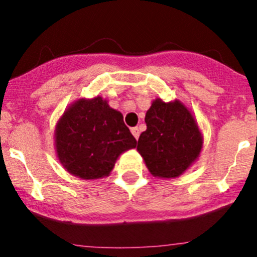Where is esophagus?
Segmentation results:
<instances>
[{
	"mask_svg": "<svg viewBox=\"0 0 257 257\" xmlns=\"http://www.w3.org/2000/svg\"><path fill=\"white\" fill-rule=\"evenodd\" d=\"M132 134L134 136V138L138 139L139 136H141V131H139L138 126H134V128H132Z\"/></svg>",
	"mask_w": 257,
	"mask_h": 257,
	"instance_id": "obj_1",
	"label": "esophagus"
}]
</instances>
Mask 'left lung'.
Segmentation results:
<instances>
[{
  "mask_svg": "<svg viewBox=\"0 0 257 257\" xmlns=\"http://www.w3.org/2000/svg\"><path fill=\"white\" fill-rule=\"evenodd\" d=\"M147 131L138 141V152L154 177L177 178L200 155L203 136L188 108L179 100L155 99L145 114Z\"/></svg>",
  "mask_w": 257,
  "mask_h": 257,
  "instance_id": "left-lung-1",
  "label": "left lung"
}]
</instances>
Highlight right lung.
<instances>
[{"instance_id": "add662e5", "label": "right lung", "mask_w": 257, "mask_h": 257, "mask_svg": "<svg viewBox=\"0 0 257 257\" xmlns=\"http://www.w3.org/2000/svg\"><path fill=\"white\" fill-rule=\"evenodd\" d=\"M54 137L59 163L85 180L108 177L119 155L137 147L121 113L102 97L69 105L57 123Z\"/></svg>"}]
</instances>
